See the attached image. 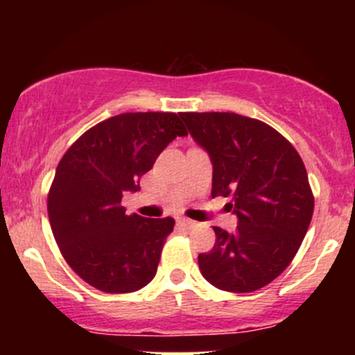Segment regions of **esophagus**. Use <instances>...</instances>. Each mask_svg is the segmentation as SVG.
Segmentation results:
<instances>
[{"label": "esophagus", "mask_w": 355, "mask_h": 355, "mask_svg": "<svg viewBox=\"0 0 355 355\" xmlns=\"http://www.w3.org/2000/svg\"><path fill=\"white\" fill-rule=\"evenodd\" d=\"M178 223H180L182 227H185V229H193V227L197 225V222H193V220L190 218H178Z\"/></svg>", "instance_id": "1"}]
</instances>
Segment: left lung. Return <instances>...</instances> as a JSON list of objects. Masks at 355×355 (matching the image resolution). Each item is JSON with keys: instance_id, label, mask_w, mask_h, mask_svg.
I'll list each match as a JSON object with an SVG mask.
<instances>
[{"instance_id": "8db88e82", "label": "left lung", "mask_w": 355, "mask_h": 355, "mask_svg": "<svg viewBox=\"0 0 355 355\" xmlns=\"http://www.w3.org/2000/svg\"><path fill=\"white\" fill-rule=\"evenodd\" d=\"M209 153L211 197H232L237 230L214 227L215 245L198 255L205 280L227 292H254L292 262L307 234L313 195L297 150L263 121L237 113H180Z\"/></svg>"}]
</instances>
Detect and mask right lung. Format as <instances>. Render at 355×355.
<instances>
[{
  "label": "right lung",
  "mask_w": 355,
  "mask_h": 355,
  "mask_svg": "<svg viewBox=\"0 0 355 355\" xmlns=\"http://www.w3.org/2000/svg\"><path fill=\"white\" fill-rule=\"evenodd\" d=\"M185 135L175 113H121L85 132L60 160L50 225L68 266L92 287L128 294L152 282L175 220L126 215L121 198L140 190L141 175Z\"/></svg>",
  "instance_id": "obj_1"
}]
</instances>
